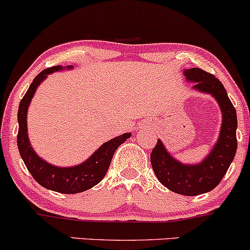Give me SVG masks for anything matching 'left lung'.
I'll return each instance as SVG.
<instances>
[{"instance_id": "8db88e82", "label": "left lung", "mask_w": 250, "mask_h": 250, "mask_svg": "<svg viewBox=\"0 0 250 250\" xmlns=\"http://www.w3.org/2000/svg\"><path fill=\"white\" fill-rule=\"evenodd\" d=\"M184 75L193 82L194 90L209 94L217 101L223 115L219 138L207 158L196 165L175 160L158 140L150 153V164L159 182L168 190L184 196H198L213 190L234 160L237 149V116L223 84L215 76L198 67L186 68Z\"/></svg>"}]
</instances>
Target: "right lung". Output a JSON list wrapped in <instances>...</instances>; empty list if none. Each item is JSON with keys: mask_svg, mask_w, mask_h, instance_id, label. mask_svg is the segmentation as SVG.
<instances>
[{"mask_svg": "<svg viewBox=\"0 0 250 250\" xmlns=\"http://www.w3.org/2000/svg\"><path fill=\"white\" fill-rule=\"evenodd\" d=\"M72 67L73 66H67V68ZM59 70H62L60 65L41 71L39 75L35 77L33 83L29 85L28 90L21 100L18 111V148L27 169L38 184L48 190L72 194L89 190L103 179L110 166L115 150L125 140L130 138L131 133H125L103 144L90 158L77 166L57 167L41 159L34 152L29 142L28 134H27V111H28L33 96L41 82L47 78L49 73Z\"/></svg>", "mask_w": 250, "mask_h": 250, "instance_id": "add662e5", "label": "right lung"}]
</instances>
